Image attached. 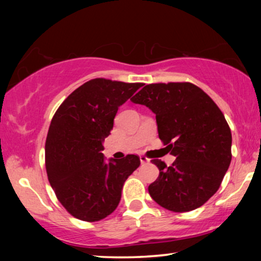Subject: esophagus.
Masks as SVG:
<instances>
[{"instance_id":"obj_1","label":"esophagus","mask_w":261,"mask_h":261,"mask_svg":"<svg viewBox=\"0 0 261 261\" xmlns=\"http://www.w3.org/2000/svg\"><path fill=\"white\" fill-rule=\"evenodd\" d=\"M140 162H141V164H147V163H149V159L145 155H140Z\"/></svg>"}]
</instances>
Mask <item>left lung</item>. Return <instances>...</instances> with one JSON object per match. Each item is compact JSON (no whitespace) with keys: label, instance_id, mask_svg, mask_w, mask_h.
<instances>
[{"label":"left lung","instance_id":"obj_1","mask_svg":"<svg viewBox=\"0 0 261 261\" xmlns=\"http://www.w3.org/2000/svg\"><path fill=\"white\" fill-rule=\"evenodd\" d=\"M155 114L159 139L176 156L167 166L159 159V177L148 187L151 197L174 213L204 204L219 190L231 160V133L216 103L195 84L145 85L130 98Z\"/></svg>","mask_w":261,"mask_h":261}]
</instances>
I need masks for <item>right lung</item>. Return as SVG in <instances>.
<instances>
[{
  "instance_id": "right-lung-1",
  "label": "right lung",
  "mask_w": 261,
  "mask_h": 261,
  "mask_svg": "<svg viewBox=\"0 0 261 261\" xmlns=\"http://www.w3.org/2000/svg\"><path fill=\"white\" fill-rule=\"evenodd\" d=\"M142 83L95 78L67 96L53 116L45 144L48 181L73 217L96 222L110 215L128 177L140 165L135 154L105 162L102 142L114 117Z\"/></svg>"
}]
</instances>
